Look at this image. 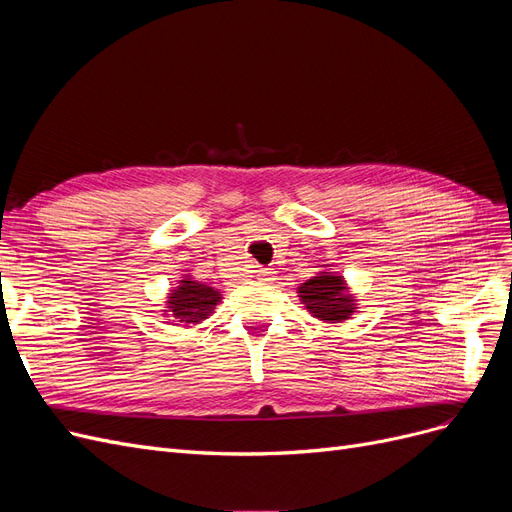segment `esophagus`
<instances>
[{"instance_id": "obj_1", "label": "esophagus", "mask_w": 512, "mask_h": 512, "mask_svg": "<svg viewBox=\"0 0 512 512\" xmlns=\"http://www.w3.org/2000/svg\"><path fill=\"white\" fill-rule=\"evenodd\" d=\"M258 280H262V282H275L277 275H275L273 269H262V271H258Z\"/></svg>"}]
</instances>
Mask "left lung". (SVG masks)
Masks as SVG:
<instances>
[{
	"mask_svg": "<svg viewBox=\"0 0 512 512\" xmlns=\"http://www.w3.org/2000/svg\"><path fill=\"white\" fill-rule=\"evenodd\" d=\"M297 297L309 314L327 324H342L359 305L350 292L346 277L329 269L318 271L314 277L303 282L297 288Z\"/></svg>",
	"mask_w": 512,
	"mask_h": 512,
	"instance_id": "8db88e82",
	"label": "left lung"
}]
</instances>
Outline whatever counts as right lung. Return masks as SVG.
Here are the masks:
<instances>
[{"label":"right lung","mask_w":512,"mask_h":512,"mask_svg":"<svg viewBox=\"0 0 512 512\" xmlns=\"http://www.w3.org/2000/svg\"><path fill=\"white\" fill-rule=\"evenodd\" d=\"M222 294L209 284L196 282L190 273L183 275V280L175 286V290H168L166 305H164V318L170 322L183 324V327H190V324H200L207 320L211 314H215V305H220Z\"/></svg>","instance_id":"right-lung-1"}]
</instances>
